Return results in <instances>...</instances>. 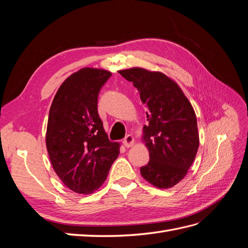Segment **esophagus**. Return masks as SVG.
Returning a JSON list of instances; mask_svg holds the SVG:
<instances>
[{"label":"esophagus","instance_id":"1","mask_svg":"<svg viewBox=\"0 0 248 248\" xmlns=\"http://www.w3.org/2000/svg\"><path fill=\"white\" fill-rule=\"evenodd\" d=\"M123 144L126 148H130L134 144V139L131 134H127V136L123 140Z\"/></svg>","mask_w":248,"mask_h":248}]
</instances>
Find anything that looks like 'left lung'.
Here are the masks:
<instances>
[{
  "label": "left lung",
  "mask_w": 248,
  "mask_h": 248,
  "mask_svg": "<svg viewBox=\"0 0 248 248\" xmlns=\"http://www.w3.org/2000/svg\"><path fill=\"white\" fill-rule=\"evenodd\" d=\"M131 81L147 108L144 140L150 160L140 174L158 188H170L186 176L199 149L197 117L182 90L161 72L142 68L120 71Z\"/></svg>",
  "instance_id": "1"
}]
</instances>
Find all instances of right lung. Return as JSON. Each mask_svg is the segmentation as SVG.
<instances>
[{
    "mask_svg": "<svg viewBox=\"0 0 248 248\" xmlns=\"http://www.w3.org/2000/svg\"><path fill=\"white\" fill-rule=\"evenodd\" d=\"M110 77L107 70L80 69L63 82L51 103L47 152L56 174L74 192L91 193L101 186L120 153L97 108L100 90Z\"/></svg>",
    "mask_w": 248,
    "mask_h": 248,
    "instance_id": "right-lung-1",
    "label": "right lung"
}]
</instances>
